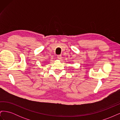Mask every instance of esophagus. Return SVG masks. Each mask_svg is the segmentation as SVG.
Returning a JSON list of instances; mask_svg holds the SVG:
<instances>
[{
  "instance_id": "34e87169",
  "label": "esophagus",
  "mask_w": 120,
  "mask_h": 120,
  "mask_svg": "<svg viewBox=\"0 0 120 120\" xmlns=\"http://www.w3.org/2000/svg\"><path fill=\"white\" fill-rule=\"evenodd\" d=\"M57 59H59V60H61V55H58L57 56Z\"/></svg>"
}]
</instances>
